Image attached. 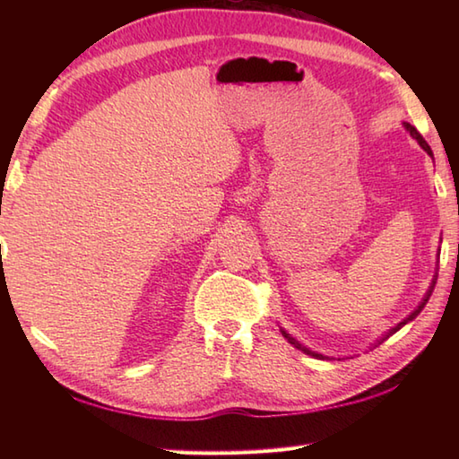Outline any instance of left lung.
<instances>
[{
	"label": "left lung",
	"mask_w": 459,
	"mask_h": 459,
	"mask_svg": "<svg viewBox=\"0 0 459 459\" xmlns=\"http://www.w3.org/2000/svg\"><path fill=\"white\" fill-rule=\"evenodd\" d=\"M404 128H406V132H408V134H411V135H412V138H414V140H416L418 143H420V148H422V150H424V152H426L428 155H432V150H430V145H428V143H426V140L422 138V135H420V132H418V130L414 128V126H411V124H406V122H404ZM434 286H436V276H434V280H432V286H430V290H428V291H426V296H424V299L420 301V304H418V307H416V309L412 311V314H411V316H408L406 319H403V321H401V324H398V325H394L393 329H388V333H386V335H385L383 339H380V341H378V343H383V341H385L386 337H391L393 333H396V331H398V329H401V327H404V325L408 324V321H412V319H414V317H416L418 314H420V311H422V309H424V306H426V301H428V299H430V296H432V291H434ZM280 331H281V335H284V337H286V339L290 341V343H291V345H294L296 349H299V351H304V353H307V355H311V357H316V359H327L325 355H319V353H316V351H309L307 347H304V345H301V343H299V341H296L294 337H291V335L288 333V331H284V329H280Z\"/></svg>",
	"instance_id": "obj_1"
}]
</instances>
